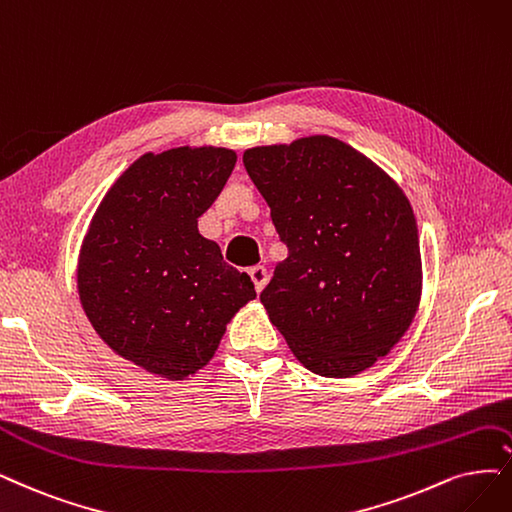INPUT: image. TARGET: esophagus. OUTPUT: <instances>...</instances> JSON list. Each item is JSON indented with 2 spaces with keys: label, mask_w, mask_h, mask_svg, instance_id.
<instances>
[{
  "label": "esophagus",
  "mask_w": 512,
  "mask_h": 512,
  "mask_svg": "<svg viewBox=\"0 0 512 512\" xmlns=\"http://www.w3.org/2000/svg\"><path fill=\"white\" fill-rule=\"evenodd\" d=\"M251 280H253V285H255V291L257 293H261L263 291V287L268 285V270L263 268V266H255V268H251Z\"/></svg>",
  "instance_id": "1"
}]
</instances>
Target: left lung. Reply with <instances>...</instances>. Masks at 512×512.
<instances>
[{
  "instance_id": "left-lung-1",
  "label": "left lung",
  "mask_w": 512,
  "mask_h": 512,
  "mask_svg": "<svg viewBox=\"0 0 512 512\" xmlns=\"http://www.w3.org/2000/svg\"><path fill=\"white\" fill-rule=\"evenodd\" d=\"M242 162L289 251L259 297L272 325L312 373L369 369L405 335L422 295L403 189L327 135L246 149Z\"/></svg>"
}]
</instances>
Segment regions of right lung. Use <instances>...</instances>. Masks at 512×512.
<instances>
[{
    "instance_id": "right-lung-1",
    "label": "right lung",
    "mask_w": 512,
    "mask_h": 512,
    "mask_svg": "<svg viewBox=\"0 0 512 512\" xmlns=\"http://www.w3.org/2000/svg\"><path fill=\"white\" fill-rule=\"evenodd\" d=\"M234 166L225 147L143 154L111 185L82 242L78 293L90 325L113 352L166 380L211 361L225 325L255 299L251 278L198 232Z\"/></svg>"
}]
</instances>
